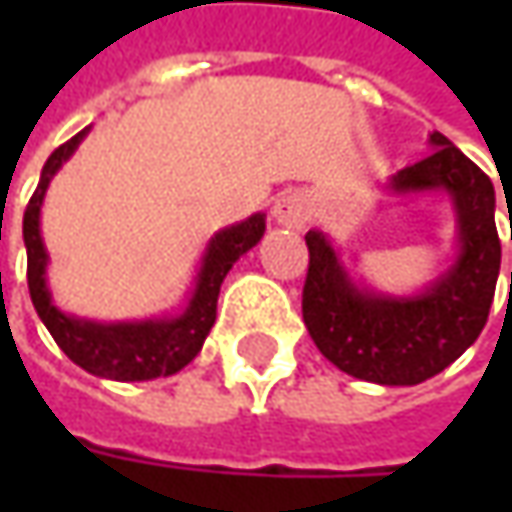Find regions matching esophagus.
<instances>
[{
  "instance_id": "obj_1",
  "label": "esophagus",
  "mask_w": 512,
  "mask_h": 512,
  "mask_svg": "<svg viewBox=\"0 0 512 512\" xmlns=\"http://www.w3.org/2000/svg\"><path fill=\"white\" fill-rule=\"evenodd\" d=\"M273 219L279 225L296 227V230L305 227L310 222V202H307V196H302V193H285L282 199H276Z\"/></svg>"
}]
</instances>
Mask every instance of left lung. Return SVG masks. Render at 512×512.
Returning a JSON list of instances; mask_svg holds the SVG:
<instances>
[{
	"label": "left lung",
	"instance_id": "8db88e82",
	"mask_svg": "<svg viewBox=\"0 0 512 512\" xmlns=\"http://www.w3.org/2000/svg\"><path fill=\"white\" fill-rule=\"evenodd\" d=\"M433 153L393 176L396 190L447 187L456 199L462 256L419 299H382L347 285L322 233L305 236L307 279L302 316L322 356L339 370L376 384H419L453 364L479 339L496 296L502 242L493 182L444 133Z\"/></svg>",
	"mask_w": 512,
	"mask_h": 512
}]
</instances>
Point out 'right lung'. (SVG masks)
<instances>
[{
    "mask_svg": "<svg viewBox=\"0 0 512 512\" xmlns=\"http://www.w3.org/2000/svg\"><path fill=\"white\" fill-rule=\"evenodd\" d=\"M88 130H79L73 139L50 153L42 168V179L25 207V247H28V287L33 307L39 319L50 330L53 342L65 350L70 362L85 367L93 376H105L116 382H145L156 376H173L187 362L196 359L202 350L205 336L216 322V302L219 287L225 282L227 270L233 262L256 245L265 233V216L256 213L242 225H233L216 233L205 256V265L199 273V282L193 290V299L179 319L168 322H142V325H93V322H76L50 305L48 285H45V265L48 253L39 236V207L48 190L50 176L62 168V162L76 150Z\"/></svg>",
    "mask_w": 512,
    "mask_h": 512,
    "instance_id": "obj_1",
    "label": "right lung"
}]
</instances>
